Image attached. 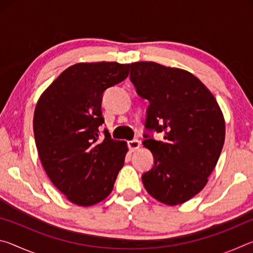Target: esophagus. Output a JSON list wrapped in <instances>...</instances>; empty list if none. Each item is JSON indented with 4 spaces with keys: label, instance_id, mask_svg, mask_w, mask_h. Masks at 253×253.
I'll return each instance as SVG.
<instances>
[{
    "label": "esophagus",
    "instance_id": "obj_1",
    "mask_svg": "<svg viewBox=\"0 0 253 253\" xmlns=\"http://www.w3.org/2000/svg\"><path fill=\"white\" fill-rule=\"evenodd\" d=\"M128 147H129L130 152H135L140 147V142L138 139H132L128 142Z\"/></svg>",
    "mask_w": 253,
    "mask_h": 253
}]
</instances>
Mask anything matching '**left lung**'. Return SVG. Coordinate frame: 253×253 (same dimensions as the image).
Segmentation results:
<instances>
[{
  "label": "left lung",
  "mask_w": 253,
  "mask_h": 253,
  "mask_svg": "<svg viewBox=\"0 0 253 253\" xmlns=\"http://www.w3.org/2000/svg\"><path fill=\"white\" fill-rule=\"evenodd\" d=\"M130 80L147 99L146 128L164 134L144 135L154 166L142 179L148 194L166 205L186 202L207 185L224 144L225 122L212 92L194 75L153 61L129 63Z\"/></svg>",
  "instance_id": "left-lung-1"
}]
</instances>
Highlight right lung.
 Instances as JSON below:
<instances>
[{"label": "right lung", "instance_id": "obj_1", "mask_svg": "<svg viewBox=\"0 0 253 253\" xmlns=\"http://www.w3.org/2000/svg\"><path fill=\"white\" fill-rule=\"evenodd\" d=\"M129 65L80 62L61 72L42 92L33 116L41 164L53 185L79 207L101 202L114 188L127 143L99 139L102 93L122 83Z\"/></svg>", "mask_w": 253, "mask_h": 253}]
</instances>
